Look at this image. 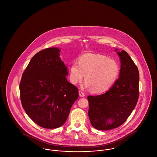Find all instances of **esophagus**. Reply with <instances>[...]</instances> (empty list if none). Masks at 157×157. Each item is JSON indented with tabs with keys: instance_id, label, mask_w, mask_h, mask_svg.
Listing matches in <instances>:
<instances>
[{
	"instance_id": "1",
	"label": "esophagus",
	"mask_w": 157,
	"mask_h": 157,
	"mask_svg": "<svg viewBox=\"0 0 157 157\" xmlns=\"http://www.w3.org/2000/svg\"><path fill=\"white\" fill-rule=\"evenodd\" d=\"M79 96L81 97H84L85 96V94L82 92H81V91H79Z\"/></svg>"
}]
</instances>
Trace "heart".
<instances>
[{
  "label": "heart",
  "instance_id": "b5f03b06",
  "mask_svg": "<svg viewBox=\"0 0 157 157\" xmlns=\"http://www.w3.org/2000/svg\"><path fill=\"white\" fill-rule=\"evenodd\" d=\"M119 72V65L115 60L101 55L87 54L79 58L78 63H72L69 79L73 84H76L84 75L85 87L94 94H101L113 86Z\"/></svg>",
  "mask_w": 157,
  "mask_h": 157
}]
</instances>
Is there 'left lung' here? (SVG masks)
<instances>
[{
  "instance_id": "1",
  "label": "left lung",
  "mask_w": 157,
  "mask_h": 157,
  "mask_svg": "<svg viewBox=\"0 0 157 157\" xmlns=\"http://www.w3.org/2000/svg\"><path fill=\"white\" fill-rule=\"evenodd\" d=\"M121 63L119 78L104 94L87 97L89 117L98 130L122 125L135 109L139 96V71L128 53L116 49Z\"/></svg>"
}]
</instances>
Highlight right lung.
Instances as JSON below:
<instances>
[{"label": "right lung", "instance_id": "add662e5", "mask_svg": "<svg viewBox=\"0 0 157 157\" xmlns=\"http://www.w3.org/2000/svg\"><path fill=\"white\" fill-rule=\"evenodd\" d=\"M60 49L48 48L36 53L23 73L19 85L22 107L37 125L56 128L66 121L78 98V90L68 82L67 66Z\"/></svg>", "mask_w": 157, "mask_h": 157}]
</instances>
